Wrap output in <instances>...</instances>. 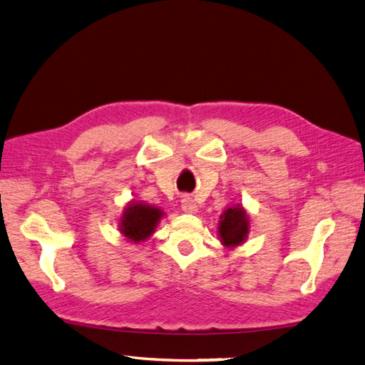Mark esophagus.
<instances>
[{
    "mask_svg": "<svg viewBox=\"0 0 365 365\" xmlns=\"http://www.w3.org/2000/svg\"><path fill=\"white\" fill-rule=\"evenodd\" d=\"M182 210L187 213H196L197 212V205L196 201L191 196H183L182 197Z\"/></svg>",
    "mask_w": 365,
    "mask_h": 365,
    "instance_id": "1",
    "label": "esophagus"
}]
</instances>
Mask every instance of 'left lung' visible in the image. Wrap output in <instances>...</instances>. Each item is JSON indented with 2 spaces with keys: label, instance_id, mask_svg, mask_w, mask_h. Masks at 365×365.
<instances>
[{
  "label": "left lung",
  "instance_id": "8db88e82",
  "mask_svg": "<svg viewBox=\"0 0 365 365\" xmlns=\"http://www.w3.org/2000/svg\"><path fill=\"white\" fill-rule=\"evenodd\" d=\"M218 234L226 247L240 245L245 240L248 234V217L240 205L231 207L221 215Z\"/></svg>",
  "mask_w": 365,
  "mask_h": 365
}]
</instances>
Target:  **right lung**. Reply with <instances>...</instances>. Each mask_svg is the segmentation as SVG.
Wrapping results in <instances>:
<instances>
[{
  "label": "right lung",
  "instance_id": "add662e5",
  "mask_svg": "<svg viewBox=\"0 0 365 365\" xmlns=\"http://www.w3.org/2000/svg\"><path fill=\"white\" fill-rule=\"evenodd\" d=\"M161 217L163 212L156 207L133 202L126 207L123 217H121L120 231L133 242L145 240L153 234L155 226L158 225Z\"/></svg>",
  "mask_w": 365,
  "mask_h": 365
}]
</instances>
